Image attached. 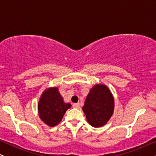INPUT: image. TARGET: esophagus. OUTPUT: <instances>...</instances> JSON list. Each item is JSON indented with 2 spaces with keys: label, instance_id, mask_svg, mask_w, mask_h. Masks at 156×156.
<instances>
[{
  "label": "esophagus",
  "instance_id": "esophagus-1",
  "mask_svg": "<svg viewBox=\"0 0 156 156\" xmlns=\"http://www.w3.org/2000/svg\"><path fill=\"white\" fill-rule=\"evenodd\" d=\"M73 108H79L80 105H79V104H78V103H74V104L73 105Z\"/></svg>",
  "mask_w": 156,
  "mask_h": 156
}]
</instances>
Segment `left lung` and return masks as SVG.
<instances>
[{"mask_svg": "<svg viewBox=\"0 0 156 156\" xmlns=\"http://www.w3.org/2000/svg\"><path fill=\"white\" fill-rule=\"evenodd\" d=\"M114 108V98L104 84H96L90 89L82 108L88 122L94 128L106 124L112 117Z\"/></svg>", "mask_w": 156, "mask_h": 156, "instance_id": "left-lung-1", "label": "left lung"}]
</instances>
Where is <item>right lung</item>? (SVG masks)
Instances as JSON below:
<instances>
[{
  "mask_svg": "<svg viewBox=\"0 0 156 156\" xmlns=\"http://www.w3.org/2000/svg\"><path fill=\"white\" fill-rule=\"evenodd\" d=\"M71 107L70 103H65L57 87L47 89L42 93L38 103L40 119L46 125L54 127L62 121L66 111Z\"/></svg>",
  "mask_w": 156,
  "mask_h": 156,
  "instance_id": "add662e5",
  "label": "right lung"
}]
</instances>
